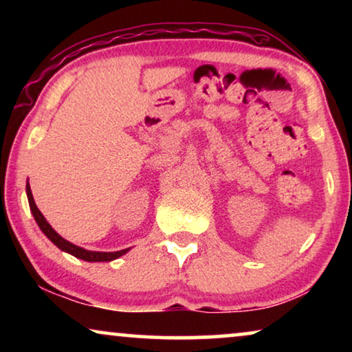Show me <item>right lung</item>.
<instances>
[{"instance_id":"1","label":"right lung","mask_w":352,"mask_h":352,"mask_svg":"<svg viewBox=\"0 0 352 352\" xmlns=\"http://www.w3.org/2000/svg\"><path fill=\"white\" fill-rule=\"evenodd\" d=\"M27 197H28V204H30V210L33 213V218L40 226V229L45 232V235L47 239L51 240L52 243L56 245V247H59L60 250H64V252L74 254L75 258H80L83 259V261H91V263H98V261H112V259H117L122 256L128 252L129 248H124V250H120V252H110V253H105V252H89V250H85L81 247H76V245L67 242L65 239H62L59 234L56 232L54 229L51 228L50 223L45 219V216L41 214V211L38 210V206L35 205V200H33V195H32V190H30V184L27 182Z\"/></svg>"}]
</instances>
